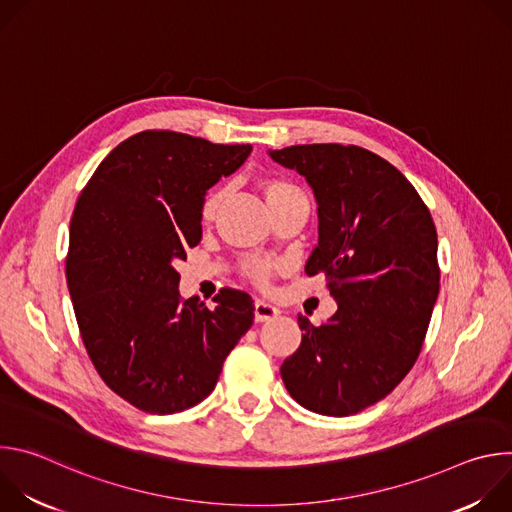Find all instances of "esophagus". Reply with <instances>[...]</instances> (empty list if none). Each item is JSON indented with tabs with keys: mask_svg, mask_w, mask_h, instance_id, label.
<instances>
[{
	"mask_svg": "<svg viewBox=\"0 0 512 512\" xmlns=\"http://www.w3.org/2000/svg\"><path fill=\"white\" fill-rule=\"evenodd\" d=\"M255 320L257 322H271V320H275L281 312L275 308V306H271L269 302H263V300H257L255 302Z\"/></svg>",
	"mask_w": 512,
	"mask_h": 512,
	"instance_id": "obj_1",
	"label": "esophagus"
}]
</instances>
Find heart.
Here are the masks:
<instances>
[{"mask_svg": "<svg viewBox=\"0 0 512 512\" xmlns=\"http://www.w3.org/2000/svg\"><path fill=\"white\" fill-rule=\"evenodd\" d=\"M259 188H261V194H263V198L267 200L269 208H273V206H275L277 202H281L283 198L300 192L294 184H289V182L279 180V178L263 180V182L259 184ZM221 204H223V192H210V194L204 198V202H202V210H200L202 223H206V225L214 223V218L218 216V210H221ZM243 271H245L247 279H251L255 285L265 287V285L269 283V279H271L273 265H271V261L261 259V257H247V259L243 261Z\"/></svg>", "mask_w": 512, "mask_h": 512, "instance_id": "b5f03b06", "label": "heart"}]
</instances>
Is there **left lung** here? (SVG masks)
<instances>
[{
  "label": "left lung",
  "mask_w": 512,
  "mask_h": 512,
  "mask_svg": "<svg viewBox=\"0 0 512 512\" xmlns=\"http://www.w3.org/2000/svg\"><path fill=\"white\" fill-rule=\"evenodd\" d=\"M269 158L314 190L318 245L306 273H324L338 304L322 326L298 318L302 344L281 379L314 413L354 415L385 399L419 356L440 291L433 218L395 166L358 145H291Z\"/></svg>",
  "instance_id": "8db88e82"
}]
</instances>
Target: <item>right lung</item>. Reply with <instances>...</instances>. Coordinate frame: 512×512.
I'll return each instance as SVG.
<instances>
[{
	"instance_id": "add662e5",
	"label": "right lung",
	"mask_w": 512,
	"mask_h": 512,
	"mask_svg": "<svg viewBox=\"0 0 512 512\" xmlns=\"http://www.w3.org/2000/svg\"><path fill=\"white\" fill-rule=\"evenodd\" d=\"M251 145L141 131L99 164L70 223L66 281L85 348L111 391L170 415L206 399L253 324L245 291L180 298L176 261L202 239V202Z\"/></svg>"
}]
</instances>
